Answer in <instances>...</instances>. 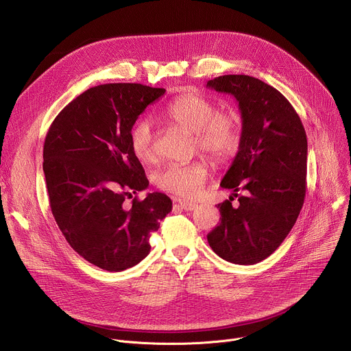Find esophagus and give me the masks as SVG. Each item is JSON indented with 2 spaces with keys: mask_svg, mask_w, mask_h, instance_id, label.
Here are the masks:
<instances>
[{
  "mask_svg": "<svg viewBox=\"0 0 351 351\" xmlns=\"http://www.w3.org/2000/svg\"><path fill=\"white\" fill-rule=\"evenodd\" d=\"M179 206L184 210V211H193L195 210L198 206L195 203H189V202H179Z\"/></svg>",
  "mask_w": 351,
  "mask_h": 351,
  "instance_id": "esophagus-1",
  "label": "esophagus"
}]
</instances>
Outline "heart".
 <instances>
[{"label":"heart","instance_id":"heart-1","mask_svg":"<svg viewBox=\"0 0 351 351\" xmlns=\"http://www.w3.org/2000/svg\"><path fill=\"white\" fill-rule=\"evenodd\" d=\"M165 115L173 123L194 133V148L214 162L232 158L241 141V118L234 110H218L213 99L199 94H183L167 107ZM134 156L143 162L157 158L154 125L148 118L138 119L130 130ZM208 167L203 161L169 164L156 176L157 186L182 198H195L203 191Z\"/></svg>","mask_w":351,"mask_h":351}]
</instances>
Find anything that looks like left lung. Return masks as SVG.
Listing matches in <instances>:
<instances>
[{
	"label": "left lung",
	"instance_id": "obj_1",
	"mask_svg": "<svg viewBox=\"0 0 351 351\" xmlns=\"http://www.w3.org/2000/svg\"><path fill=\"white\" fill-rule=\"evenodd\" d=\"M207 86L232 94L243 119L239 152L221 182L239 206L232 195L218 204L221 222L207 239L221 258L253 265L282 244L303 208L307 134L287 98L260 79L225 75Z\"/></svg>",
	"mask_w": 351,
	"mask_h": 351
}]
</instances>
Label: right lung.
I'll return each instance as SVG.
<instances>
[{"mask_svg": "<svg viewBox=\"0 0 351 351\" xmlns=\"http://www.w3.org/2000/svg\"><path fill=\"white\" fill-rule=\"evenodd\" d=\"M165 88L108 83L77 95L49 126L43 148L49 207L62 234L90 264L121 272L149 253V236L172 211L167 194L123 202L148 187L130 144L138 115Z\"/></svg>", "mask_w": 351, "mask_h": 351, "instance_id": "right-lung-1", "label": "right lung"}]
</instances>
